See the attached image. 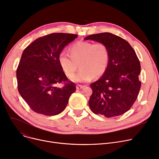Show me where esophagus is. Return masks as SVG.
<instances>
[{"label":"esophagus","mask_w":159,"mask_h":159,"mask_svg":"<svg viewBox=\"0 0 159 159\" xmlns=\"http://www.w3.org/2000/svg\"><path fill=\"white\" fill-rule=\"evenodd\" d=\"M83 87H84V86H82V85H80V84H78V85H77V86H76V88H77V89H78V90H80V89H82V88H83Z\"/></svg>","instance_id":"1"}]
</instances>
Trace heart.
Listing matches in <instances>:
<instances>
[{
  "label": "heart",
  "mask_w": 159,
  "mask_h": 159,
  "mask_svg": "<svg viewBox=\"0 0 159 159\" xmlns=\"http://www.w3.org/2000/svg\"><path fill=\"white\" fill-rule=\"evenodd\" d=\"M70 56L64 52L58 55L61 68L67 77L71 78L77 69L81 70L72 78L77 82H87L93 79L101 77L106 72L110 61V52L103 43H92L79 41L70 49Z\"/></svg>",
  "instance_id": "b5f03b06"
}]
</instances>
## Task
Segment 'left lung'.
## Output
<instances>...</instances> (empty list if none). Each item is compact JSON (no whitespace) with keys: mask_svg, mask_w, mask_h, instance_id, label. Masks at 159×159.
Wrapping results in <instances>:
<instances>
[{"mask_svg":"<svg viewBox=\"0 0 159 159\" xmlns=\"http://www.w3.org/2000/svg\"><path fill=\"white\" fill-rule=\"evenodd\" d=\"M84 40L103 43L110 52L106 72L90 85L91 110L107 118L124 114L135 102L141 86L140 64L135 50L126 40L111 33L91 35Z\"/></svg>","mask_w":159,"mask_h":159,"instance_id":"8db88e82","label":"left lung"}]
</instances>
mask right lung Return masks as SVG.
<instances>
[{"label":"right lung","instance_id":"right-lung-1","mask_svg":"<svg viewBox=\"0 0 159 159\" xmlns=\"http://www.w3.org/2000/svg\"><path fill=\"white\" fill-rule=\"evenodd\" d=\"M77 37L54 33L38 38L24 50L16 70L18 90L33 111L53 116L66 108L76 86L62 72L58 55ZM61 83L62 88L57 87Z\"/></svg>","mask_w":159,"mask_h":159}]
</instances>
